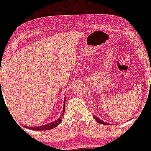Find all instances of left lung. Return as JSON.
<instances>
[{
	"label": "left lung",
	"mask_w": 151,
	"mask_h": 151,
	"mask_svg": "<svg viewBox=\"0 0 151 151\" xmlns=\"http://www.w3.org/2000/svg\"><path fill=\"white\" fill-rule=\"evenodd\" d=\"M93 117H94V118H95V119H96V121L98 123H101V124H104V125H106V123H104L103 121H101V120H100L99 118H98V117H96V116H93ZM108 125H109V124H108Z\"/></svg>",
	"instance_id": "1"
}]
</instances>
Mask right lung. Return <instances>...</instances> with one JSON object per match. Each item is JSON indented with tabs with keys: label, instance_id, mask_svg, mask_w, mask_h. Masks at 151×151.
<instances>
[{
	"label": "right lung",
	"instance_id": "right-lung-1",
	"mask_svg": "<svg viewBox=\"0 0 151 151\" xmlns=\"http://www.w3.org/2000/svg\"><path fill=\"white\" fill-rule=\"evenodd\" d=\"M0 85H1V83H0ZM65 102H66V100H64V106H63V108L62 116H63V114H64L65 104H66ZM61 118H62V117H61ZM59 118L58 120H56V121H54V122L50 123H48V124H46V125H43V126H34V127H25V128H28V129H31V130H35V131L49 130V129H53V128L56 127L57 126H58V125L60 124V123L61 122V121H60V118Z\"/></svg>",
	"mask_w": 151,
	"mask_h": 151
}]
</instances>
